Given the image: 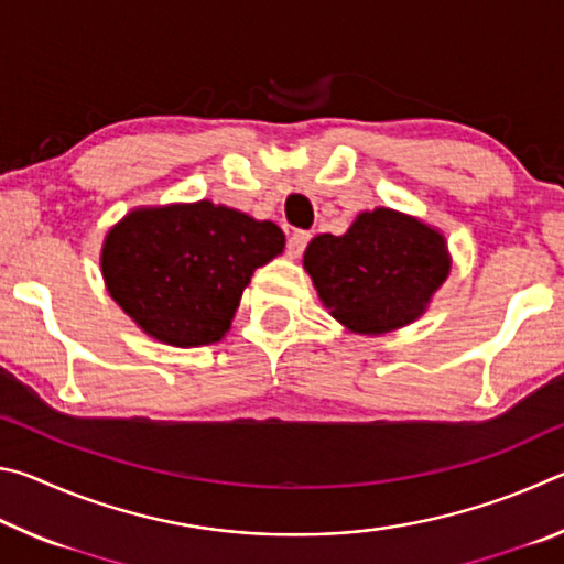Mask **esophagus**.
I'll return each mask as SVG.
<instances>
[{
	"instance_id": "obj_1",
	"label": "esophagus",
	"mask_w": 564,
	"mask_h": 564,
	"mask_svg": "<svg viewBox=\"0 0 564 564\" xmlns=\"http://www.w3.org/2000/svg\"><path fill=\"white\" fill-rule=\"evenodd\" d=\"M308 241H311V234L308 231H293L289 236V243H285L291 259H299V256L305 251V246H308Z\"/></svg>"
}]
</instances>
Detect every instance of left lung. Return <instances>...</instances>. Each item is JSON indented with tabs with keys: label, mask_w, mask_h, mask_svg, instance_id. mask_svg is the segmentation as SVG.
I'll return each mask as SVG.
<instances>
[{
	"label": "left lung",
	"mask_w": 564,
	"mask_h": 564,
	"mask_svg": "<svg viewBox=\"0 0 564 564\" xmlns=\"http://www.w3.org/2000/svg\"><path fill=\"white\" fill-rule=\"evenodd\" d=\"M303 265L330 316L380 336L420 318L451 273L441 231L393 208L362 212L343 236L321 234Z\"/></svg>",
	"instance_id": "left-lung-1"
}]
</instances>
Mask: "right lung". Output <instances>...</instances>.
<instances>
[{"label": "right lung", "mask_w": 564, "mask_h": 564, "mask_svg": "<svg viewBox=\"0 0 564 564\" xmlns=\"http://www.w3.org/2000/svg\"><path fill=\"white\" fill-rule=\"evenodd\" d=\"M283 246L273 221L212 202L137 208L104 238L101 273L141 330L196 348L226 336L253 271Z\"/></svg>", "instance_id": "right-lung-1"}]
</instances>
